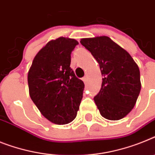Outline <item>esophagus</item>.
Listing matches in <instances>:
<instances>
[{"mask_svg":"<svg viewBox=\"0 0 155 155\" xmlns=\"http://www.w3.org/2000/svg\"><path fill=\"white\" fill-rule=\"evenodd\" d=\"M87 76H84V77L83 78V81H84V83H86V82H87Z\"/></svg>","mask_w":155,"mask_h":155,"instance_id":"esophagus-1","label":"esophagus"}]
</instances>
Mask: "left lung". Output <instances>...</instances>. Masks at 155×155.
I'll use <instances>...</instances> for the list:
<instances>
[{"label": "left lung", "mask_w": 155, "mask_h": 155, "mask_svg": "<svg viewBox=\"0 0 155 155\" xmlns=\"http://www.w3.org/2000/svg\"><path fill=\"white\" fill-rule=\"evenodd\" d=\"M80 43L99 64L103 76L100 91L94 97L100 114L111 120L124 117L141 90L139 67L128 52L107 36L83 38Z\"/></svg>", "instance_id": "8db88e82"}]
</instances>
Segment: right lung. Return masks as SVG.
<instances>
[{"label":"right lung","mask_w":155,"mask_h":155,"mask_svg":"<svg viewBox=\"0 0 155 155\" xmlns=\"http://www.w3.org/2000/svg\"><path fill=\"white\" fill-rule=\"evenodd\" d=\"M76 40L58 38L37 53L28 72L31 100L52 123L65 124L77 115L84 84L70 67Z\"/></svg>","instance_id":"1"}]
</instances>
